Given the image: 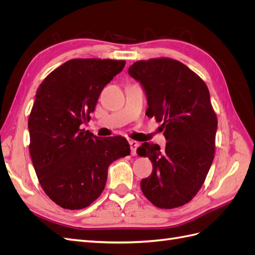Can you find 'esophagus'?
<instances>
[{"label": "esophagus", "instance_id": "1", "mask_svg": "<svg viewBox=\"0 0 255 255\" xmlns=\"http://www.w3.org/2000/svg\"><path fill=\"white\" fill-rule=\"evenodd\" d=\"M129 145H130V153H132V155H135L136 150L138 148V145H139V143L135 140H129Z\"/></svg>", "mask_w": 255, "mask_h": 255}]
</instances>
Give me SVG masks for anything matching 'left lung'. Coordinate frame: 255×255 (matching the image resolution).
Here are the masks:
<instances>
[{
	"instance_id": "1",
	"label": "left lung",
	"mask_w": 255,
	"mask_h": 255,
	"mask_svg": "<svg viewBox=\"0 0 255 255\" xmlns=\"http://www.w3.org/2000/svg\"><path fill=\"white\" fill-rule=\"evenodd\" d=\"M128 74L141 84L149 106L145 115L163 122L167 140L165 149L152 142L137 149L153 166L140 182L141 190L159 208L180 207L197 195L214 159L218 122L210 91L187 66L167 57L138 60Z\"/></svg>"
}]
</instances>
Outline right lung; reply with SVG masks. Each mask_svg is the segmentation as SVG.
Wrapping results in <instances>:
<instances>
[{"mask_svg":"<svg viewBox=\"0 0 255 255\" xmlns=\"http://www.w3.org/2000/svg\"><path fill=\"white\" fill-rule=\"evenodd\" d=\"M126 60L75 58L40 84L28 117L29 153L47 196L67 210H82L102 194L110 165L129 155L125 137L99 138L81 128L103 88Z\"/></svg>","mask_w":255,"mask_h":255,"instance_id":"obj_1","label":"right lung"}]
</instances>
